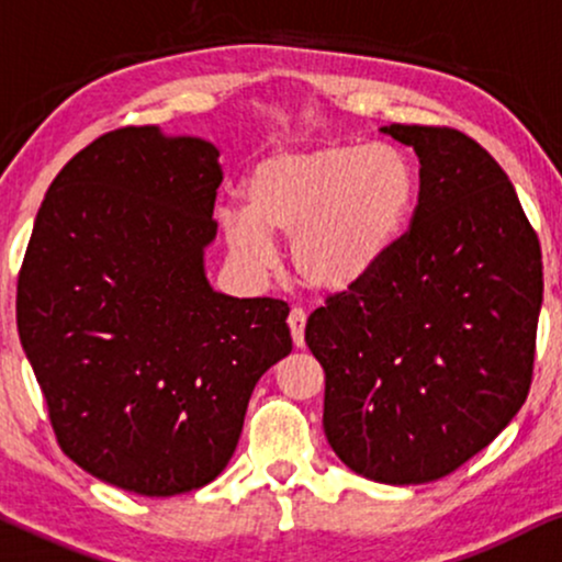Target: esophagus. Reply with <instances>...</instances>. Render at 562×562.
I'll list each match as a JSON object with an SVG mask.
<instances>
[{
	"label": "esophagus",
	"mask_w": 562,
	"mask_h": 562,
	"mask_svg": "<svg viewBox=\"0 0 562 562\" xmlns=\"http://www.w3.org/2000/svg\"><path fill=\"white\" fill-rule=\"evenodd\" d=\"M305 321H308V313H305L303 308L290 311L288 326H290V331H293L295 347H301V349H303V344H305Z\"/></svg>",
	"instance_id": "34e87169"
}]
</instances>
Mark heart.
Wrapping results in <instances>:
<instances>
[{
  "instance_id": "heart-1",
  "label": "heart",
  "mask_w": 562,
  "mask_h": 562,
  "mask_svg": "<svg viewBox=\"0 0 562 562\" xmlns=\"http://www.w3.org/2000/svg\"><path fill=\"white\" fill-rule=\"evenodd\" d=\"M416 198L411 161L391 146L324 144L261 159L244 187V213H223L234 257L267 267L272 238H290L297 280L347 295L391 254Z\"/></svg>"
}]
</instances>
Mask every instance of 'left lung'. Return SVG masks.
Here are the masks:
<instances>
[{
    "label": "left lung",
    "mask_w": 562,
    "mask_h": 562,
    "mask_svg": "<svg viewBox=\"0 0 562 562\" xmlns=\"http://www.w3.org/2000/svg\"><path fill=\"white\" fill-rule=\"evenodd\" d=\"M383 133L418 156V205L378 272L326 297L305 344L326 372L324 431L370 481L450 475L525 406L542 251L506 171L447 125Z\"/></svg>",
    "instance_id": "obj_1"
}]
</instances>
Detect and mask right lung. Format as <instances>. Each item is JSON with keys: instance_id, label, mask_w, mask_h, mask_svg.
Returning a JSON list of instances; mask_svg holds the SVG:
<instances>
[{"instance_id": "right-lung-1", "label": "right lung", "mask_w": 562, "mask_h": 562, "mask_svg": "<svg viewBox=\"0 0 562 562\" xmlns=\"http://www.w3.org/2000/svg\"><path fill=\"white\" fill-rule=\"evenodd\" d=\"M218 148L110 131L50 182L18 277V331L64 454L138 496L203 488L257 380L290 355L288 303L207 285Z\"/></svg>"}]
</instances>
